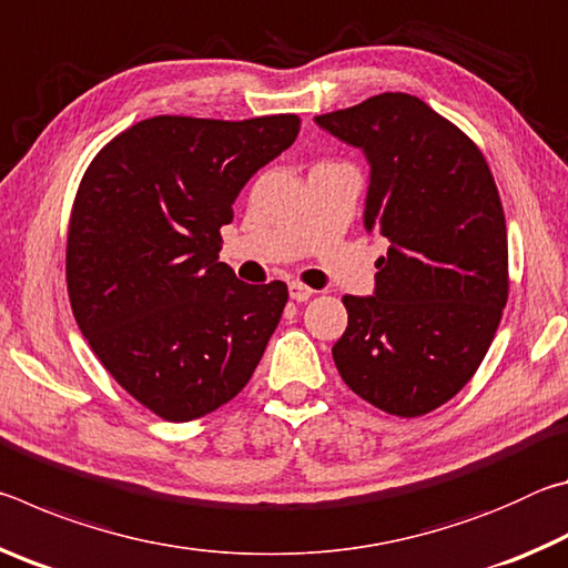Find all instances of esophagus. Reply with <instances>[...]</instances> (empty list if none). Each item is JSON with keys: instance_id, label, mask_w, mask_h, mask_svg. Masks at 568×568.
<instances>
[{"instance_id": "1", "label": "esophagus", "mask_w": 568, "mask_h": 568, "mask_svg": "<svg viewBox=\"0 0 568 568\" xmlns=\"http://www.w3.org/2000/svg\"><path fill=\"white\" fill-rule=\"evenodd\" d=\"M287 291H291V297L295 303H305L307 297H313V287H307V285H303V283H291L287 285Z\"/></svg>"}]
</instances>
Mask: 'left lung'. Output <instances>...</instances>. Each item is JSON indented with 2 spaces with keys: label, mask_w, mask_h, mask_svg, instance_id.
Returning <instances> with one entry per match:
<instances>
[{
  "label": "left lung",
  "mask_w": 568,
  "mask_h": 568,
  "mask_svg": "<svg viewBox=\"0 0 568 568\" xmlns=\"http://www.w3.org/2000/svg\"><path fill=\"white\" fill-rule=\"evenodd\" d=\"M315 122L365 152L363 223L388 240L376 293L345 295L333 345L341 378L400 418L436 410L466 386L508 301L506 217L484 152L406 92H383Z\"/></svg>",
  "instance_id": "left-lung-1"
}]
</instances>
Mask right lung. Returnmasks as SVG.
<instances>
[{"mask_svg": "<svg viewBox=\"0 0 568 568\" xmlns=\"http://www.w3.org/2000/svg\"><path fill=\"white\" fill-rule=\"evenodd\" d=\"M297 114H160L110 140L77 187L67 233L74 321L110 376L155 416L185 423L247 386L287 285L220 263L245 182L295 142Z\"/></svg>", "mask_w": 568, "mask_h": 568, "instance_id": "1", "label": "right lung"}]
</instances>
